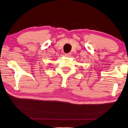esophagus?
I'll list each match as a JSON object with an SVG mask.
<instances>
[{
    "mask_svg": "<svg viewBox=\"0 0 128 128\" xmlns=\"http://www.w3.org/2000/svg\"><path fill=\"white\" fill-rule=\"evenodd\" d=\"M64 56H67V57H70V56H71V54L70 53H65L64 54Z\"/></svg>",
    "mask_w": 128,
    "mask_h": 128,
    "instance_id": "1",
    "label": "esophagus"
}]
</instances>
